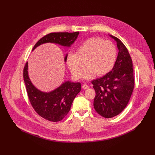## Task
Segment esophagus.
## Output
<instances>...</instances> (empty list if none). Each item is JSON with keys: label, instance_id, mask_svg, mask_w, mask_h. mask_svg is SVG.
Wrapping results in <instances>:
<instances>
[{"label": "esophagus", "instance_id": "1", "mask_svg": "<svg viewBox=\"0 0 155 155\" xmlns=\"http://www.w3.org/2000/svg\"><path fill=\"white\" fill-rule=\"evenodd\" d=\"M82 88L83 90H86V89H88L89 88V86L87 85L86 84H83V86H82Z\"/></svg>", "mask_w": 155, "mask_h": 155}]
</instances>
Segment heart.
<instances>
[{"mask_svg":"<svg viewBox=\"0 0 155 155\" xmlns=\"http://www.w3.org/2000/svg\"><path fill=\"white\" fill-rule=\"evenodd\" d=\"M115 44L101 37H91L81 43L76 53H69L67 56L68 68L73 76L80 78L85 68L83 78L90 79L96 74L102 76L112 69L117 59Z\"/></svg>","mask_w":155,"mask_h":155,"instance_id":"b5f03b06","label":"heart"}]
</instances>
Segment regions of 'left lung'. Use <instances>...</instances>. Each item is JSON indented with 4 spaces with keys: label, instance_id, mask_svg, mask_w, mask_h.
Here are the masks:
<instances>
[{
    "label": "left lung",
    "instance_id": "8db88e82",
    "mask_svg": "<svg viewBox=\"0 0 155 155\" xmlns=\"http://www.w3.org/2000/svg\"><path fill=\"white\" fill-rule=\"evenodd\" d=\"M117 41L119 50L112 71L91 81L96 91L94 107L106 118L120 114L125 108L134 87L132 61L127 49L117 37L109 35Z\"/></svg>",
    "mask_w": 155,
    "mask_h": 155
}]
</instances>
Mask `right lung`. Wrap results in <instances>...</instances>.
<instances>
[{"mask_svg": "<svg viewBox=\"0 0 155 155\" xmlns=\"http://www.w3.org/2000/svg\"><path fill=\"white\" fill-rule=\"evenodd\" d=\"M79 32H53L40 38L34 45L32 51L41 44L54 43L70 47L77 39ZM68 54L64 58L67 60ZM28 62L23 71L24 81L30 102L35 111L42 118L53 122L62 120L69 113L73 101L81 91V83L67 81L54 90L46 93L38 90L33 85L28 75Z\"/></svg>", "mask_w": 155, "mask_h": 155, "instance_id": "obj_1", "label": "right lung"}]
</instances>
